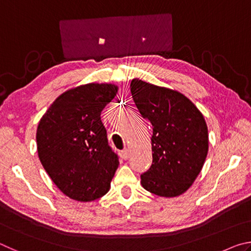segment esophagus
Returning a JSON list of instances; mask_svg holds the SVG:
<instances>
[{"instance_id":"1","label":"esophagus","mask_w":251,"mask_h":251,"mask_svg":"<svg viewBox=\"0 0 251 251\" xmlns=\"http://www.w3.org/2000/svg\"><path fill=\"white\" fill-rule=\"evenodd\" d=\"M122 157L124 159H128L129 158V151H128V150L122 151Z\"/></svg>"}]
</instances>
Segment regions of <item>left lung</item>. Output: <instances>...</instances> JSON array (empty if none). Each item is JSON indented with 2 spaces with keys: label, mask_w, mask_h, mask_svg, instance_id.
<instances>
[{
  "label": "left lung",
  "mask_w": 251,
  "mask_h": 251,
  "mask_svg": "<svg viewBox=\"0 0 251 251\" xmlns=\"http://www.w3.org/2000/svg\"><path fill=\"white\" fill-rule=\"evenodd\" d=\"M130 92L141 115L152 125V164L141 175V184L157 196H179L192 186L207 157L205 118L177 91L134 78Z\"/></svg>",
  "instance_id": "left-lung-1"
}]
</instances>
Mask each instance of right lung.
Listing matches in <instances>:
<instances>
[{
  "label": "right lung",
  "mask_w": 251,
  "mask_h": 251,
  "mask_svg": "<svg viewBox=\"0 0 251 251\" xmlns=\"http://www.w3.org/2000/svg\"><path fill=\"white\" fill-rule=\"evenodd\" d=\"M116 93L112 84L75 87L54 100L37 126L42 165L58 189L75 201L104 196L120 164L100 120Z\"/></svg>",
  "instance_id": "add662e5"
}]
</instances>
